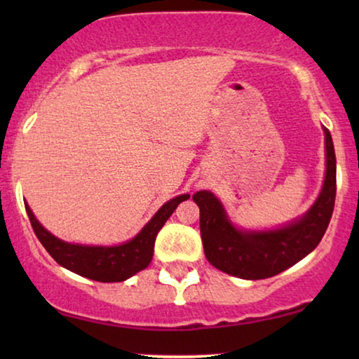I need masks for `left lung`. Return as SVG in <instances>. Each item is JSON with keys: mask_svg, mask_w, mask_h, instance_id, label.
Returning a JSON list of instances; mask_svg holds the SVG:
<instances>
[{"mask_svg": "<svg viewBox=\"0 0 359 359\" xmlns=\"http://www.w3.org/2000/svg\"><path fill=\"white\" fill-rule=\"evenodd\" d=\"M327 170L320 194L302 217L269 230L238 229L210 191H198L199 227L208 262L220 271L242 279L276 276L313 252L330 224L337 194V158L327 127Z\"/></svg>", "mask_w": 359, "mask_h": 359, "instance_id": "obj_1", "label": "left lung"}]
</instances>
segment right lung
I'll return each instance as SVG.
<instances>
[{"label":"right lung","instance_id":"right-lung-1","mask_svg":"<svg viewBox=\"0 0 359 359\" xmlns=\"http://www.w3.org/2000/svg\"><path fill=\"white\" fill-rule=\"evenodd\" d=\"M186 199H189V194H181L170 199L156 210V214L134 238L114 247L63 242L42 227L27 203H24V205L39 242L60 266L100 283H121L149 266L154 258L156 233L175 212L178 204Z\"/></svg>","mask_w":359,"mask_h":359}]
</instances>
